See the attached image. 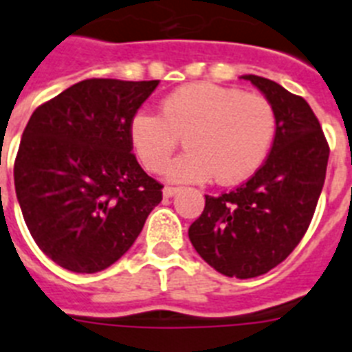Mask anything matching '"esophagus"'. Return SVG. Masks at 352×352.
I'll return each mask as SVG.
<instances>
[{
  "instance_id": "esophagus-1",
  "label": "esophagus",
  "mask_w": 352,
  "mask_h": 352,
  "mask_svg": "<svg viewBox=\"0 0 352 352\" xmlns=\"http://www.w3.org/2000/svg\"><path fill=\"white\" fill-rule=\"evenodd\" d=\"M175 193H179V188H175V186H166V188L162 190V195L164 197H173Z\"/></svg>"
}]
</instances>
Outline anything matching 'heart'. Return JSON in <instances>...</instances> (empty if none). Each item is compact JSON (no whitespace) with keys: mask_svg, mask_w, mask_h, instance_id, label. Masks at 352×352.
<instances>
[{"mask_svg":"<svg viewBox=\"0 0 352 352\" xmlns=\"http://www.w3.org/2000/svg\"><path fill=\"white\" fill-rule=\"evenodd\" d=\"M276 130L275 108L264 96L213 82H191L162 101L161 116L139 111L130 141L148 171L159 173L184 139V155L171 162L173 182L221 184L250 179L264 162Z\"/></svg>","mask_w":352,"mask_h":352,"instance_id":"heart-1","label":"heart"}]
</instances>
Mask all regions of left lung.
Instances as JSON below:
<instances>
[{
	"label": "left lung",
	"instance_id": "left-lung-1",
	"mask_svg": "<svg viewBox=\"0 0 352 352\" xmlns=\"http://www.w3.org/2000/svg\"><path fill=\"white\" fill-rule=\"evenodd\" d=\"M244 79L275 108L273 146L250 181L219 197L206 195L188 235L213 270L255 278L284 262L305 235L324 188L329 144L304 97L265 77Z\"/></svg>",
	"mask_w": 352,
	"mask_h": 352
}]
</instances>
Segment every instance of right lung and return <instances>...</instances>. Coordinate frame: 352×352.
Here are the masks:
<instances>
[{
  "label": "right lung",
  "mask_w": 352,
  "mask_h": 352,
  "mask_svg": "<svg viewBox=\"0 0 352 352\" xmlns=\"http://www.w3.org/2000/svg\"><path fill=\"white\" fill-rule=\"evenodd\" d=\"M159 81L85 79L37 107L14 184L39 250L74 273L110 267L135 242L162 184L131 153L130 122Z\"/></svg>",
  "instance_id": "right-lung-1"
}]
</instances>
